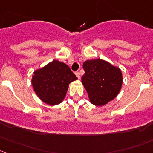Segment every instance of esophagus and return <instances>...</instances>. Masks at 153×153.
Returning a JSON list of instances; mask_svg holds the SVG:
<instances>
[{"mask_svg":"<svg viewBox=\"0 0 153 153\" xmlns=\"http://www.w3.org/2000/svg\"><path fill=\"white\" fill-rule=\"evenodd\" d=\"M75 74H76V76H77V78L78 79H80V74H79V72H76L75 73Z\"/></svg>","mask_w":153,"mask_h":153,"instance_id":"obj_1","label":"esophagus"}]
</instances>
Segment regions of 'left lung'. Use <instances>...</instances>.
I'll list each match as a JSON object with an SVG mask.
<instances>
[{"label":"left lung","mask_w":153,"mask_h":153,"mask_svg":"<svg viewBox=\"0 0 153 153\" xmlns=\"http://www.w3.org/2000/svg\"><path fill=\"white\" fill-rule=\"evenodd\" d=\"M81 79L91 104L104 106L117 96L123 84L120 69L100 59L83 63Z\"/></svg>","instance_id":"1"}]
</instances>
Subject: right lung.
<instances>
[{
	"label": "right lung",
	"mask_w": 153,
	"mask_h": 153,
	"mask_svg": "<svg viewBox=\"0 0 153 153\" xmlns=\"http://www.w3.org/2000/svg\"><path fill=\"white\" fill-rule=\"evenodd\" d=\"M77 79L69 67L54 60L41 69L34 71L32 85L40 99L49 105H56L63 101L68 85Z\"/></svg>",
	"instance_id": "right-lung-1"
}]
</instances>
